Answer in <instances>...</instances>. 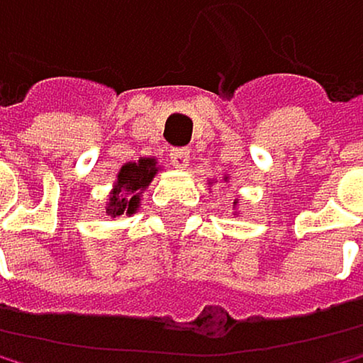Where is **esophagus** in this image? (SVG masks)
<instances>
[{
    "label": "esophagus",
    "instance_id": "34e87169",
    "mask_svg": "<svg viewBox=\"0 0 363 363\" xmlns=\"http://www.w3.org/2000/svg\"><path fill=\"white\" fill-rule=\"evenodd\" d=\"M170 159H172V166L186 168V166H189V161H191V152L186 147H172L170 150Z\"/></svg>",
    "mask_w": 363,
    "mask_h": 363
}]
</instances>
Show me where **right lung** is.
<instances>
[{
    "label": "right lung",
    "mask_w": 363,
    "mask_h": 363,
    "mask_svg": "<svg viewBox=\"0 0 363 363\" xmlns=\"http://www.w3.org/2000/svg\"><path fill=\"white\" fill-rule=\"evenodd\" d=\"M157 174L154 168V159H140L138 163H127L122 166L116 189L111 193V202H108V216H122V213H134L138 209V200H140V191L152 182V177Z\"/></svg>",
    "instance_id": "obj_1"
}]
</instances>
